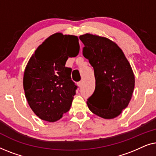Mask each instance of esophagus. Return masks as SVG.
Instances as JSON below:
<instances>
[{
    "label": "esophagus",
    "mask_w": 156,
    "mask_h": 156,
    "mask_svg": "<svg viewBox=\"0 0 156 156\" xmlns=\"http://www.w3.org/2000/svg\"><path fill=\"white\" fill-rule=\"evenodd\" d=\"M77 85H78V87H80V88H81V87H82V82H79L77 83Z\"/></svg>",
    "instance_id": "1"
}]
</instances>
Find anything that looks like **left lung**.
Instances as JSON below:
<instances>
[{
	"instance_id": "obj_1",
	"label": "left lung",
	"mask_w": 156,
	"mask_h": 156,
	"mask_svg": "<svg viewBox=\"0 0 156 156\" xmlns=\"http://www.w3.org/2000/svg\"><path fill=\"white\" fill-rule=\"evenodd\" d=\"M80 39L84 44L83 55L93 67L96 80L87 106L101 118L114 119L131 101L135 86L132 68L121 49L108 38L87 33Z\"/></svg>"
}]
</instances>
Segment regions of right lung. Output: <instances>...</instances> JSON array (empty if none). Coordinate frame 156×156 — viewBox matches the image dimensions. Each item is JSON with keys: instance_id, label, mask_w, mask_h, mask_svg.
Segmentation results:
<instances>
[{"instance_id": "add662e5", "label": "right lung", "mask_w": 156, "mask_h": 156, "mask_svg": "<svg viewBox=\"0 0 156 156\" xmlns=\"http://www.w3.org/2000/svg\"><path fill=\"white\" fill-rule=\"evenodd\" d=\"M79 52L76 36L57 33L47 38L29 59L23 88L30 107L42 120L58 121L71 107L77 87L65 64Z\"/></svg>"}]
</instances>
